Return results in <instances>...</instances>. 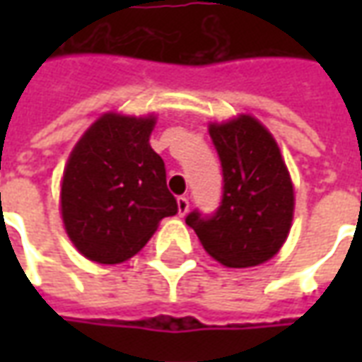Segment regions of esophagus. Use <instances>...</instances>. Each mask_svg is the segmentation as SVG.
I'll return each instance as SVG.
<instances>
[{"label": "esophagus", "mask_w": 362, "mask_h": 362, "mask_svg": "<svg viewBox=\"0 0 362 362\" xmlns=\"http://www.w3.org/2000/svg\"><path fill=\"white\" fill-rule=\"evenodd\" d=\"M176 204H178V215H180V217H184V215H186V213H188V209H189L188 197L180 196L178 199H176Z\"/></svg>", "instance_id": "34e87169"}]
</instances>
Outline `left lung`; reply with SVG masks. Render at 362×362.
I'll list each match as a JSON object with an SVG mask.
<instances>
[{
  "instance_id": "8db88e82",
  "label": "left lung",
  "mask_w": 362,
  "mask_h": 362,
  "mask_svg": "<svg viewBox=\"0 0 362 362\" xmlns=\"http://www.w3.org/2000/svg\"><path fill=\"white\" fill-rule=\"evenodd\" d=\"M223 168V199L213 215L192 211L186 225L205 252L227 267L272 259L287 240L295 189L273 135L248 114L209 124Z\"/></svg>"
}]
</instances>
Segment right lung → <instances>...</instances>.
Segmentation results:
<instances>
[{
	"mask_svg": "<svg viewBox=\"0 0 362 362\" xmlns=\"http://www.w3.org/2000/svg\"><path fill=\"white\" fill-rule=\"evenodd\" d=\"M157 118L108 112L83 134L62 180V219L85 258L119 264L178 213L163 158L151 149Z\"/></svg>",
	"mask_w": 362,
	"mask_h": 362,
	"instance_id": "add662e5",
	"label": "right lung"
}]
</instances>
